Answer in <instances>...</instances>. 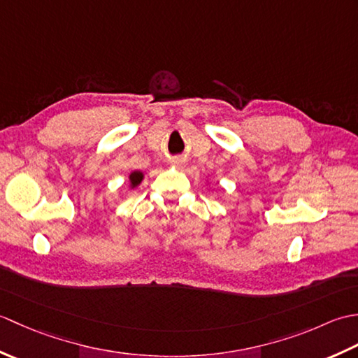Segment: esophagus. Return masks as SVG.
Segmentation results:
<instances>
[{
	"label": "esophagus",
	"instance_id": "1",
	"mask_svg": "<svg viewBox=\"0 0 358 358\" xmlns=\"http://www.w3.org/2000/svg\"><path fill=\"white\" fill-rule=\"evenodd\" d=\"M171 163L175 166V167H183L185 166V159L180 158V157H175L171 159Z\"/></svg>",
	"mask_w": 358,
	"mask_h": 358
}]
</instances>
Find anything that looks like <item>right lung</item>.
<instances>
[{
	"mask_svg": "<svg viewBox=\"0 0 358 358\" xmlns=\"http://www.w3.org/2000/svg\"><path fill=\"white\" fill-rule=\"evenodd\" d=\"M143 178H144L143 172H140V171H134L131 175H129V181H131V187L134 189V187L138 186V185L141 183V181H143Z\"/></svg>",
	"mask_w": 358,
	"mask_h": 358,
	"instance_id": "right-lung-1",
	"label": "right lung"
}]
</instances>
